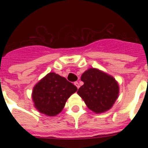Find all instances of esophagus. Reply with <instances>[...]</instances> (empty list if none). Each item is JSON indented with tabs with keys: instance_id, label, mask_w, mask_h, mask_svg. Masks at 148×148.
<instances>
[{
	"instance_id": "34e87169",
	"label": "esophagus",
	"mask_w": 148,
	"mask_h": 148,
	"mask_svg": "<svg viewBox=\"0 0 148 148\" xmlns=\"http://www.w3.org/2000/svg\"><path fill=\"white\" fill-rule=\"evenodd\" d=\"M74 84H75V86H76V87L77 88H79V87H80V85H79V84H78V82H74Z\"/></svg>"
}]
</instances>
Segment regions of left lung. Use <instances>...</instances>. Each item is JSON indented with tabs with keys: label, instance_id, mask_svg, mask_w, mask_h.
Wrapping results in <instances>:
<instances>
[{
	"label": "left lung",
	"instance_id": "1",
	"mask_svg": "<svg viewBox=\"0 0 148 148\" xmlns=\"http://www.w3.org/2000/svg\"><path fill=\"white\" fill-rule=\"evenodd\" d=\"M84 85L78 94L87 108L95 113H103L112 108L119 95V85L110 75L94 68H90L81 77Z\"/></svg>",
	"mask_w": 148,
	"mask_h": 148
}]
</instances>
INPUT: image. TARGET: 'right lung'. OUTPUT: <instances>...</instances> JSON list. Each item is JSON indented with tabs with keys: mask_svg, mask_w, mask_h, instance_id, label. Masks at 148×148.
<instances>
[{
	"mask_svg": "<svg viewBox=\"0 0 148 148\" xmlns=\"http://www.w3.org/2000/svg\"><path fill=\"white\" fill-rule=\"evenodd\" d=\"M76 90L66 78L50 73L34 87L32 100L40 113L53 116L61 112L66 100Z\"/></svg>",
	"mask_w": 148,
	"mask_h": 148,
	"instance_id": "1",
	"label": "right lung"
}]
</instances>
